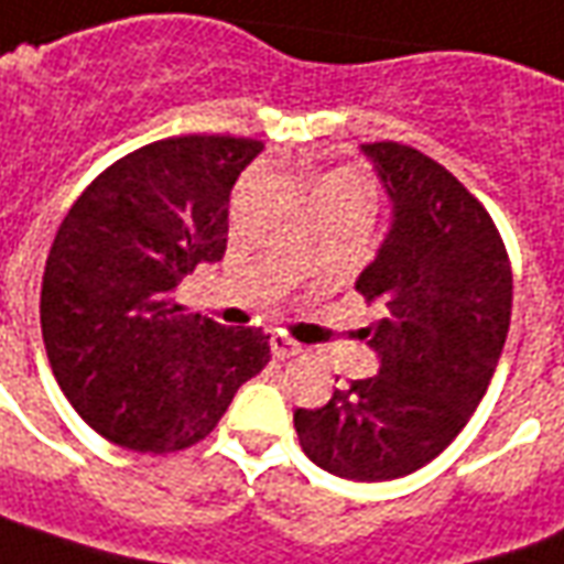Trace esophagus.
I'll return each mask as SVG.
<instances>
[{
	"label": "esophagus",
	"instance_id": "1",
	"mask_svg": "<svg viewBox=\"0 0 564 564\" xmlns=\"http://www.w3.org/2000/svg\"><path fill=\"white\" fill-rule=\"evenodd\" d=\"M270 349H273V355L279 361H285V358L301 355V343H294V339H289L285 334H273V337H270Z\"/></svg>",
	"mask_w": 564,
	"mask_h": 564
}]
</instances>
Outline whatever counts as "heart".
<instances>
[{"mask_svg":"<svg viewBox=\"0 0 564 564\" xmlns=\"http://www.w3.org/2000/svg\"><path fill=\"white\" fill-rule=\"evenodd\" d=\"M318 199H358V203H367L370 206V194H367V185L355 173H330L325 175L318 187H315V203Z\"/></svg>","mask_w":564,"mask_h":564,"instance_id":"b5f03b06","label":"heart"}]
</instances>
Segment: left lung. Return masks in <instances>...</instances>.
<instances>
[{
  "mask_svg": "<svg viewBox=\"0 0 564 564\" xmlns=\"http://www.w3.org/2000/svg\"><path fill=\"white\" fill-rule=\"evenodd\" d=\"M391 197V230L355 289L377 377L297 410L303 453L346 480H398L455 441L505 349L513 273L482 203L446 166L401 142L361 145Z\"/></svg>",
  "mask_w": 564,
  "mask_h": 564,
  "instance_id": "obj_1",
  "label": "left lung"
}]
</instances>
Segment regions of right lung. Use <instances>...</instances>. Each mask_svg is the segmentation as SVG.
Returning a JSON list of instances; mask_svg holds the SVG:
<instances>
[{
    "mask_svg": "<svg viewBox=\"0 0 564 564\" xmlns=\"http://www.w3.org/2000/svg\"><path fill=\"white\" fill-rule=\"evenodd\" d=\"M261 148L161 139L102 170L66 212L42 279V337L63 394L106 441L187 449L270 361L261 327H221L173 301L197 263L225 258L230 191Z\"/></svg>",
    "mask_w": 564,
    "mask_h": 564,
    "instance_id": "right-lung-1",
    "label": "right lung"
}]
</instances>
